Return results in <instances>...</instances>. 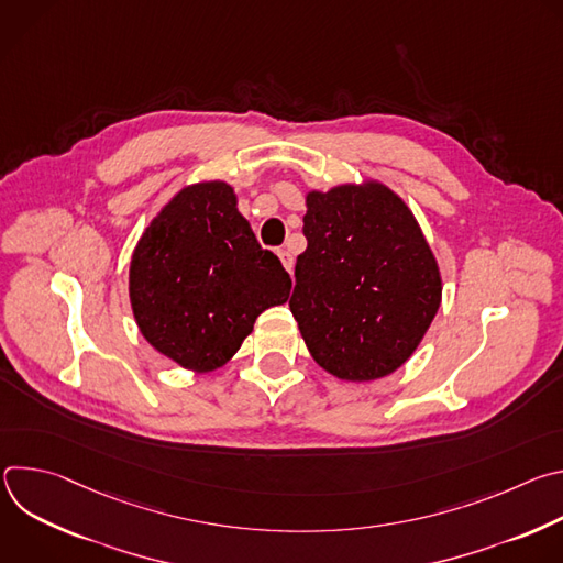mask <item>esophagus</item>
<instances>
[{
    "label": "esophagus",
    "instance_id": "esophagus-1",
    "mask_svg": "<svg viewBox=\"0 0 563 563\" xmlns=\"http://www.w3.org/2000/svg\"><path fill=\"white\" fill-rule=\"evenodd\" d=\"M278 258H280L283 267L291 274V272H294V256H291L287 250H280V252H278Z\"/></svg>",
    "mask_w": 563,
    "mask_h": 563
}]
</instances>
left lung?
<instances>
[{
  "instance_id": "1",
  "label": "left lung",
  "mask_w": 563,
  "mask_h": 563,
  "mask_svg": "<svg viewBox=\"0 0 563 563\" xmlns=\"http://www.w3.org/2000/svg\"><path fill=\"white\" fill-rule=\"evenodd\" d=\"M289 309L313 361L341 380L391 374L441 305V272L410 211L380 183L309 191Z\"/></svg>"
}]
</instances>
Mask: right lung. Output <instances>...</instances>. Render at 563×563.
Listing matches in <instances>:
<instances>
[{
    "mask_svg": "<svg viewBox=\"0 0 563 563\" xmlns=\"http://www.w3.org/2000/svg\"><path fill=\"white\" fill-rule=\"evenodd\" d=\"M227 183L180 189L131 256L129 298L142 336L185 369L222 367L291 278L263 250Z\"/></svg>",
    "mask_w": 563,
    "mask_h": 563,
    "instance_id": "obj_1",
    "label": "right lung"
}]
</instances>
